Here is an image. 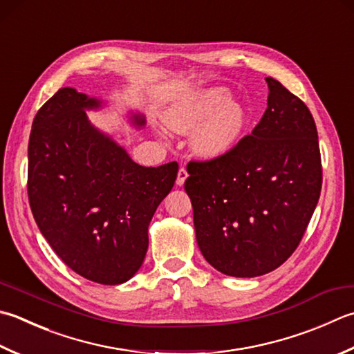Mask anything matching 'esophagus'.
<instances>
[{
    "label": "esophagus",
    "instance_id": "1",
    "mask_svg": "<svg viewBox=\"0 0 354 354\" xmlns=\"http://www.w3.org/2000/svg\"><path fill=\"white\" fill-rule=\"evenodd\" d=\"M187 176H189V173H187L185 167H181V169H179V171H178V178H176V184H178L179 187L184 185Z\"/></svg>",
    "mask_w": 354,
    "mask_h": 354
}]
</instances>
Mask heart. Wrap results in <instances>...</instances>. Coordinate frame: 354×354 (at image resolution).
Instances as JSON below:
<instances>
[{
	"label": "heart",
	"instance_id": "b5f03b06",
	"mask_svg": "<svg viewBox=\"0 0 354 354\" xmlns=\"http://www.w3.org/2000/svg\"><path fill=\"white\" fill-rule=\"evenodd\" d=\"M162 120L181 133L196 127L190 140L192 150L203 159H219L232 153L244 140L250 115L244 104L232 100L230 90L209 87L170 104Z\"/></svg>",
	"mask_w": 354,
	"mask_h": 354
}]
</instances>
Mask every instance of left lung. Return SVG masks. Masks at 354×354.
<instances>
[{
	"instance_id": "8db88e82",
	"label": "left lung",
	"mask_w": 354,
	"mask_h": 354,
	"mask_svg": "<svg viewBox=\"0 0 354 354\" xmlns=\"http://www.w3.org/2000/svg\"><path fill=\"white\" fill-rule=\"evenodd\" d=\"M267 110L232 153L187 165L196 241L205 261L234 278L273 272L299 245L322 187L313 116L279 81Z\"/></svg>"
}]
</instances>
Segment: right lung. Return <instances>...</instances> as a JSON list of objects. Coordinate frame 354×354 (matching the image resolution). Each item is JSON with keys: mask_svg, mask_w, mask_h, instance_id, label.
<instances>
[{"mask_svg": "<svg viewBox=\"0 0 354 354\" xmlns=\"http://www.w3.org/2000/svg\"><path fill=\"white\" fill-rule=\"evenodd\" d=\"M102 100L62 87L35 116L27 192L39 232L67 267L118 286L133 278L149 247V224L169 195L178 164L142 167L88 121ZM135 127L141 113L130 112Z\"/></svg>", "mask_w": 354, "mask_h": 354, "instance_id": "right-lung-1", "label": "right lung"}]
</instances>
